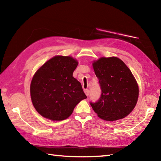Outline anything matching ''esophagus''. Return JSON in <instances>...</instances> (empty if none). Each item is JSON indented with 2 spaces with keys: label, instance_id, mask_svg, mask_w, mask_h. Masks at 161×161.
<instances>
[{
  "label": "esophagus",
  "instance_id": "1",
  "mask_svg": "<svg viewBox=\"0 0 161 161\" xmlns=\"http://www.w3.org/2000/svg\"><path fill=\"white\" fill-rule=\"evenodd\" d=\"M84 93H85V94H86V96H88V95H89V90L84 89Z\"/></svg>",
  "mask_w": 161,
  "mask_h": 161
}]
</instances>
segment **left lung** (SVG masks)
<instances>
[{"label": "left lung", "instance_id": "8db88e82", "mask_svg": "<svg viewBox=\"0 0 161 161\" xmlns=\"http://www.w3.org/2000/svg\"><path fill=\"white\" fill-rule=\"evenodd\" d=\"M92 65L102 89L99 100L91 103L93 111L106 121L126 117L135 108L139 95L131 71L116 57H100Z\"/></svg>", "mask_w": 161, "mask_h": 161}]
</instances>
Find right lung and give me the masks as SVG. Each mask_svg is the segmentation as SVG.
<instances>
[{"label":"right lung","mask_w":161,"mask_h":161,"mask_svg":"<svg viewBox=\"0 0 161 161\" xmlns=\"http://www.w3.org/2000/svg\"><path fill=\"white\" fill-rule=\"evenodd\" d=\"M77 65L73 57L56 55L36 71L30 84V96L34 107L43 118L66 119L87 97L80 81L73 77Z\"/></svg>","instance_id":"right-lung-1"}]
</instances>
